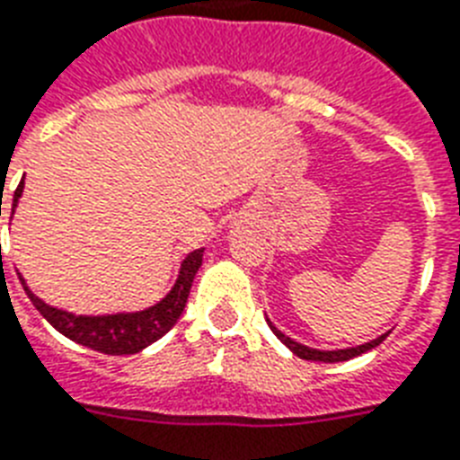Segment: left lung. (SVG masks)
<instances>
[{
  "instance_id": "8db88e82",
  "label": "left lung",
  "mask_w": 460,
  "mask_h": 460,
  "mask_svg": "<svg viewBox=\"0 0 460 460\" xmlns=\"http://www.w3.org/2000/svg\"><path fill=\"white\" fill-rule=\"evenodd\" d=\"M268 325H270L275 337H278V340H280L282 344L292 351V354H296L299 358H306V361H321V363H340V361H349V358H356V356H361L366 354V351H370V349H376L380 341L387 340V334H389L385 332L380 334V337H376V340L363 341V344H356V347H347V349H314V347H306V344H301V341L292 340L289 334H285L282 330L275 328L270 321H268Z\"/></svg>"
}]
</instances>
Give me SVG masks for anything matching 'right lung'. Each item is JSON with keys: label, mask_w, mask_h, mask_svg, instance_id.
<instances>
[{"label": "right lung", "mask_w": 460, "mask_h": 460, "mask_svg": "<svg viewBox=\"0 0 460 460\" xmlns=\"http://www.w3.org/2000/svg\"><path fill=\"white\" fill-rule=\"evenodd\" d=\"M21 194H23V180L13 192L11 216L16 211ZM201 259H204V249H194V252L187 253L180 263V273L171 292L161 301H156L154 306L142 308V311H120V314L104 315H75L71 311H64V308L49 306L47 301L40 299L38 294H32V289L25 285L23 275H18V278H21L25 294L31 296L35 308L47 318L51 328H57L68 340L78 341L87 349H94V351H102V354L126 356L137 354L156 340H161L178 323V318L185 311L194 275L201 268Z\"/></svg>", "instance_id": "1"}]
</instances>
